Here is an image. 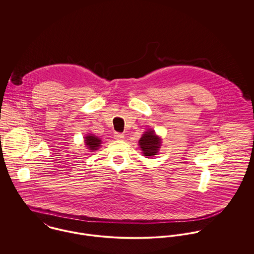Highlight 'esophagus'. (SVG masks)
Listing matches in <instances>:
<instances>
[{
    "mask_svg": "<svg viewBox=\"0 0 254 254\" xmlns=\"http://www.w3.org/2000/svg\"><path fill=\"white\" fill-rule=\"evenodd\" d=\"M113 137H114L115 140H123L124 139V135L120 134V133H115Z\"/></svg>",
    "mask_w": 254,
    "mask_h": 254,
    "instance_id": "obj_1",
    "label": "esophagus"
}]
</instances>
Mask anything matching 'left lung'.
I'll list each match as a JSON object with an SVG mask.
<instances>
[{"mask_svg":"<svg viewBox=\"0 0 254 254\" xmlns=\"http://www.w3.org/2000/svg\"><path fill=\"white\" fill-rule=\"evenodd\" d=\"M139 145L145 156H153L157 154L160 148L161 139L154 133L153 130H149L142 135L141 139L139 140Z\"/></svg>","mask_w":254,"mask_h":254,"instance_id":"1","label":"left lung"}]
</instances>
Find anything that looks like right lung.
<instances>
[{
    "instance_id": "1",
    "label": "right lung",
    "mask_w": 254,
    "mask_h": 254,
    "mask_svg": "<svg viewBox=\"0 0 254 254\" xmlns=\"http://www.w3.org/2000/svg\"><path fill=\"white\" fill-rule=\"evenodd\" d=\"M102 144V141L100 138L94 136V135H87L85 137V145L90 149V151L97 150Z\"/></svg>"
}]
</instances>
